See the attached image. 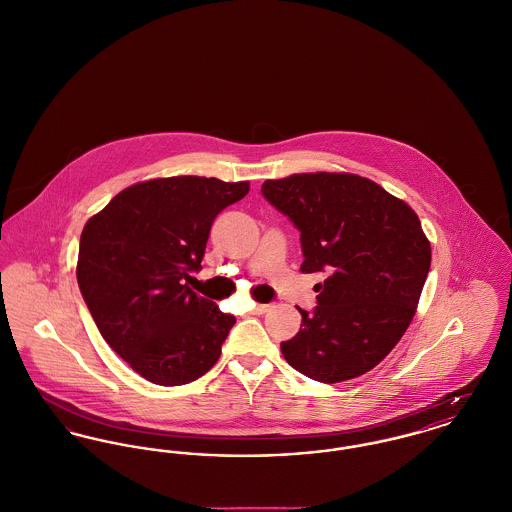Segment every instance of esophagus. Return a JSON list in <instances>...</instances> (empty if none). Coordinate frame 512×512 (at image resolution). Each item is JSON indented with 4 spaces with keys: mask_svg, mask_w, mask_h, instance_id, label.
Wrapping results in <instances>:
<instances>
[{
    "mask_svg": "<svg viewBox=\"0 0 512 512\" xmlns=\"http://www.w3.org/2000/svg\"><path fill=\"white\" fill-rule=\"evenodd\" d=\"M272 305L269 303H257L255 307H253V313L255 315H263V313H267V311H271Z\"/></svg>",
    "mask_w": 512,
    "mask_h": 512,
    "instance_id": "34e87169",
    "label": "esophagus"
}]
</instances>
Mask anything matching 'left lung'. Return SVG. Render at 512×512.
<instances>
[{"instance_id": "obj_1", "label": "left lung", "mask_w": 512, "mask_h": 512, "mask_svg": "<svg viewBox=\"0 0 512 512\" xmlns=\"http://www.w3.org/2000/svg\"><path fill=\"white\" fill-rule=\"evenodd\" d=\"M265 199L301 232V272H327L317 307L282 342L309 379L340 383L389 356L410 327L431 265V245L408 203L348 172L267 180Z\"/></svg>"}]
</instances>
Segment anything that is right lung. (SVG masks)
<instances>
[{
    "label": "right lung",
    "instance_id": "obj_1",
    "mask_svg": "<svg viewBox=\"0 0 512 512\" xmlns=\"http://www.w3.org/2000/svg\"><path fill=\"white\" fill-rule=\"evenodd\" d=\"M249 181L174 176L120 191L85 224L77 282L110 348L141 377L187 385L220 358L236 323L185 284L199 271L216 214Z\"/></svg>",
    "mask_w": 512,
    "mask_h": 512
}]
</instances>
